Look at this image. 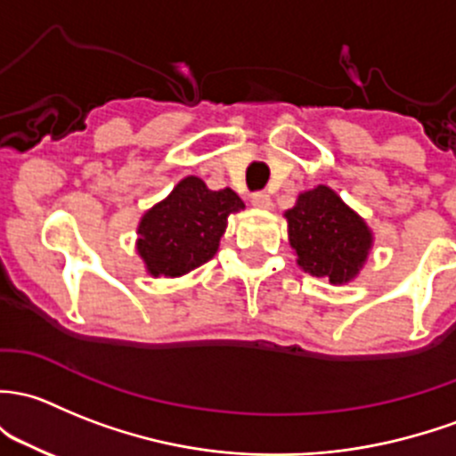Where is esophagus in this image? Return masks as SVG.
Masks as SVG:
<instances>
[{
	"label": "esophagus",
	"mask_w": 456,
	"mask_h": 456,
	"mask_svg": "<svg viewBox=\"0 0 456 456\" xmlns=\"http://www.w3.org/2000/svg\"><path fill=\"white\" fill-rule=\"evenodd\" d=\"M251 205L257 209H271V196L266 191H257V194L251 196Z\"/></svg>",
	"instance_id": "obj_1"
}]
</instances>
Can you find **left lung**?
I'll list each match as a JSON object with an SVG mask.
<instances>
[{"label":"left lung","instance_id":"1","mask_svg":"<svg viewBox=\"0 0 456 456\" xmlns=\"http://www.w3.org/2000/svg\"><path fill=\"white\" fill-rule=\"evenodd\" d=\"M284 218L297 265L313 277L343 286L356 280L367 265L373 232L328 185L301 191Z\"/></svg>","mask_w":456,"mask_h":456}]
</instances>
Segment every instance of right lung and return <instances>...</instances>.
Instances as JSON below:
<instances>
[{"mask_svg":"<svg viewBox=\"0 0 456 456\" xmlns=\"http://www.w3.org/2000/svg\"><path fill=\"white\" fill-rule=\"evenodd\" d=\"M244 209L232 188L209 190L185 176L164 200L143 212L137 224V256L151 277H181L216 256L227 218Z\"/></svg>","mask_w":456,"mask_h":456,"instance_id":"1","label":"right lung"}]
</instances>
